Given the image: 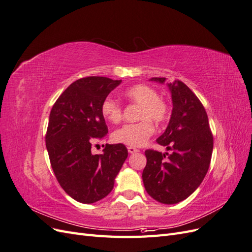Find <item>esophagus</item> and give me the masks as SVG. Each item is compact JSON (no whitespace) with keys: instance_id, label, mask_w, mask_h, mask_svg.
Returning a JSON list of instances; mask_svg holds the SVG:
<instances>
[{"instance_id":"1","label":"esophagus","mask_w":252,"mask_h":252,"mask_svg":"<svg viewBox=\"0 0 252 252\" xmlns=\"http://www.w3.org/2000/svg\"><path fill=\"white\" fill-rule=\"evenodd\" d=\"M138 151H139L138 148H134L132 146L128 147V152H129V154H135V152H138Z\"/></svg>"}]
</instances>
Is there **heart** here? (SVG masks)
Returning <instances> with one entry per match:
<instances>
[{"label": "heart", "mask_w": 252, "mask_h": 252, "mask_svg": "<svg viewBox=\"0 0 252 252\" xmlns=\"http://www.w3.org/2000/svg\"><path fill=\"white\" fill-rule=\"evenodd\" d=\"M124 95L129 102L140 105L138 123L126 124L120 127L112 133V140L116 143L129 145V146H142L155 131L154 124L162 123L168 117V105L163 98L158 96V93L147 85H134L124 91ZM101 113L105 120L112 124H118L122 120L121 105L112 98H105L101 105Z\"/></svg>", "instance_id": "obj_1"}]
</instances>
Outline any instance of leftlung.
Wrapping results in <instances>:
<instances>
[{"instance_id":"obj_1","label":"left lung","mask_w":252,"mask_h":252,"mask_svg":"<svg viewBox=\"0 0 252 252\" xmlns=\"http://www.w3.org/2000/svg\"><path fill=\"white\" fill-rule=\"evenodd\" d=\"M150 81L164 84L166 78ZM172 98L170 121L157 142L168 152L148 149L142 173L147 193L162 204H177L192 194L208 171L213 136L208 117L197 96L184 83H167Z\"/></svg>"}]
</instances>
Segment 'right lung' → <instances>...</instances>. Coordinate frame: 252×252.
<instances>
[{"label": "right lung", "mask_w": 252, "mask_h": 252, "mask_svg": "<svg viewBox=\"0 0 252 252\" xmlns=\"http://www.w3.org/2000/svg\"><path fill=\"white\" fill-rule=\"evenodd\" d=\"M121 82L104 77L77 80L50 111L45 140L52 170L65 192L83 204L110 193L128 157L123 144L106 145L102 155L91 154V144L108 132L102 102Z\"/></svg>", "instance_id": "1"}]
</instances>
